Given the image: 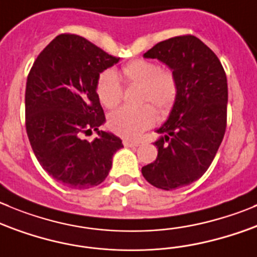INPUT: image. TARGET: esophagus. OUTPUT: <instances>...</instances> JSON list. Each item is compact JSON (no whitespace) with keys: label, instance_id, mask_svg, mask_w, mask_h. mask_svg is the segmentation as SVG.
Masks as SVG:
<instances>
[{"label":"esophagus","instance_id":"esophagus-1","mask_svg":"<svg viewBox=\"0 0 257 257\" xmlns=\"http://www.w3.org/2000/svg\"><path fill=\"white\" fill-rule=\"evenodd\" d=\"M122 143H123V146H126V148H136V146H139V143H136V141L127 140V139H124Z\"/></svg>","mask_w":257,"mask_h":257}]
</instances>
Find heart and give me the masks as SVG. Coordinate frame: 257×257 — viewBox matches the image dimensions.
Here are the masks:
<instances>
[{
  "label": "heart",
  "instance_id": "b5f03b06",
  "mask_svg": "<svg viewBox=\"0 0 257 257\" xmlns=\"http://www.w3.org/2000/svg\"><path fill=\"white\" fill-rule=\"evenodd\" d=\"M122 78L127 84L140 85V102L154 104L159 113L172 109L178 96V82L173 72L160 69L156 63L138 59L127 63L121 69ZM97 96L107 108H113L121 102L122 85L116 73L104 70L97 80ZM155 119V112L150 104L138 108L121 107L108 117V127L117 135L135 139L150 127Z\"/></svg>",
  "mask_w": 257,
  "mask_h": 257
}]
</instances>
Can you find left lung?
<instances>
[{
    "mask_svg": "<svg viewBox=\"0 0 257 257\" xmlns=\"http://www.w3.org/2000/svg\"><path fill=\"white\" fill-rule=\"evenodd\" d=\"M173 70L178 96L159 127L158 158L143 167L154 187L174 190L199 179L213 161L227 123V78L216 54L193 35L170 38L144 54Z\"/></svg>",
    "mask_w": 257,
    "mask_h": 257,
    "instance_id": "left-lung-1",
    "label": "left lung"
}]
</instances>
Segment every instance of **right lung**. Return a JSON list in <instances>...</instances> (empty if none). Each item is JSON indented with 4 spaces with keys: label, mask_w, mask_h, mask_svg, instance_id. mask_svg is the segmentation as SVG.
<instances>
[{
    "label": "right lung",
    "mask_w": 257,
    "mask_h": 257,
    "mask_svg": "<svg viewBox=\"0 0 257 257\" xmlns=\"http://www.w3.org/2000/svg\"><path fill=\"white\" fill-rule=\"evenodd\" d=\"M87 39L62 34L39 54L28 75L25 92L26 133L43 169L72 189L101 184L112 156L123 148L121 139L98 127L104 123L97 80L118 63ZM97 131L92 143L82 133Z\"/></svg>",
    "instance_id": "add662e5"
}]
</instances>
